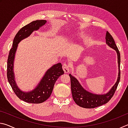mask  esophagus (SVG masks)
Listing matches in <instances>:
<instances>
[{
	"mask_svg": "<svg viewBox=\"0 0 128 128\" xmlns=\"http://www.w3.org/2000/svg\"><path fill=\"white\" fill-rule=\"evenodd\" d=\"M62 69L64 71L65 73H68L70 71V66L68 64H62Z\"/></svg>",
	"mask_w": 128,
	"mask_h": 128,
	"instance_id": "1",
	"label": "esophagus"
}]
</instances>
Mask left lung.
<instances>
[{"mask_svg":"<svg viewBox=\"0 0 128 128\" xmlns=\"http://www.w3.org/2000/svg\"><path fill=\"white\" fill-rule=\"evenodd\" d=\"M106 43L116 51L118 55V74L117 81L111 90L106 94H95L86 91L81 86L77 78L69 74L71 82L72 97L77 105L85 108H94L108 103L112 98L116 90L120 80V54L112 36L107 32L106 35Z\"/></svg>","mask_w":128,"mask_h":128,"instance_id":"1","label":"left lung"}]
</instances>
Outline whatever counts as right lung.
Returning <instances> with one entry per match:
<instances>
[{
    "mask_svg": "<svg viewBox=\"0 0 128 128\" xmlns=\"http://www.w3.org/2000/svg\"><path fill=\"white\" fill-rule=\"evenodd\" d=\"M46 22V20H36L32 21L21 28L14 36L13 41V46L10 50L8 55L7 60L8 81L17 97L27 103L38 104L46 101L51 96L56 80L64 73L60 62L54 65L45 73L36 88L28 92L21 91L17 86L15 81L14 62L18 44L24 39L31 35L34 31L38 30Z\"/></svg>",
    "mask_w": 128,
    "mask_h": 128,
    "instance_id": "add662e5",
    "label": "right lung"
}]
</instances>
